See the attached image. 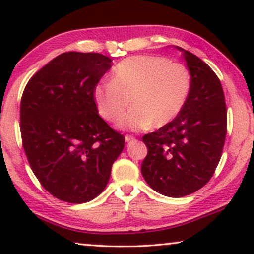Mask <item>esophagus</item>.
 <instances>
[{"mask_svg":"<svg viewBox=\"0 0 254 254\" xmlns=\"http://www.w3.org/2000/svg\"><path fill=\"white\" fill-rule=\"evenodd\" d=\"M125 140H126V142H130V141H134L135 140V136H133V135H126L125 136Z\"/></svg>","mask_w":254,"mask_h":254,"instance_id":"1","label":"esophagus"}]
</instances>
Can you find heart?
I'll use <instances>...</instances> for the list:
<instances>
[{
    "mask_svg": "<svg viewBox=\"0 0 254 254\" xmlns=\"http://www.w3.org/2000/svg\"><path fill=\"white\" fill-rule=\"evenodd\" d=\"M190 90V75L184 64L158 55H135L117 64L111 82L96 85L93 99L100 117L107 121L119 119L130 100L133 107L119 125L138 130L175 120Z\"/></svg>",
    "mask_w": 254,
    "mask_h": 254,
    "instance_id": "1",
    "label": "heart"
}]
</instances>
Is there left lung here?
I'll return each instance as SVG.
<instances>
[{"instance_id": "8db88e82", "label": "left lung", "mask_w": 254, "mask_h": 254, "mask_svg": "<svg viewBox=\"0 0 254 254\" xmlns=\"http://www.w3.org/2000/svg\"><path fill=\"white\" fill-rule=\"evenodd\" d=\"M177 48L190 74L189 98L175 120L142 137L148 148L142 176L170 197L189 195L209 182L227 135V105L217 75L196 55Z\"/></svg>"}]
</instances>
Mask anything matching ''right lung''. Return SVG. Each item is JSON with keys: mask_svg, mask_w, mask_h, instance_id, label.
I'll return each mask as SVG.
<instances>
[{"mask_svg": "<svg viewBox=\"0 0 254 254\" xmlns=\"http://www.w3.org/2000/svg\"><path fill=\"white\" fill-rule=\"evenodd\" d=\"M111 62L99 53H62L24 89V151L41 186L65 202L84 203L98 196L125 147V136L99 117L93 99Z\"/></svg>", "mask_w": 254, "mask_h": 254, "instance_id": "right-lung-1", "label": "right lung"}]
</instances>
